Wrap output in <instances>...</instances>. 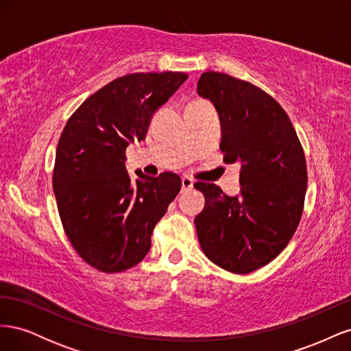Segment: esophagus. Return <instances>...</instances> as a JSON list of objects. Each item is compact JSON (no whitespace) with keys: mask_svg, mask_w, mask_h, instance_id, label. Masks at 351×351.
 Returning a JSON list of instances; mask_svg holds the SVG:
<instances>
[{"mask_svg":"<svg viewBox=\"0 0 351 351\" xmlns=\"http://www.w3.org/2000/svg\"><path fill=\"white\" fill-rule=\"evenodd\" d=\"M193 180L190 178V177H183L182 178V192H187V190H190V189H193Z\"/></svg>","mask_w":351,"mask_h":351,"instance_id":"1","label":"esophagus"}]
</instances>
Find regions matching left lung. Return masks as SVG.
<instances>
[{"mask_svg": "<svg viewBox=\"0 0 351 351\" xmlns=\"http://www.w3.org/2000/svg\"><path fill=\"white\" fill-rule=\"evenodd\" d=\"M199 97L219 115L224 162L240 164V193L195 183L205 208L195 218L200 247L219 268L249 274L274 261L299 226L307 169L289 115L271 95L226 73H202Z\"/></svg>", "mask_w": 351, "mask_h": 351, "instance_id": "8db88e82", "label": "left lung"}]
</instances>
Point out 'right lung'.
<instances>
[{"mask_svg":"<svg viewBox=\"0 0 351 351\" xmlns=\"http://www.w3.org/2000/svg\"><path fill=\"white\" fill-rule=\"evenodd\" d=\"M189 76L133 73L105 84L73 112L57 146L52 186L66 234L79 256L102 272L139 263L182 189L174 173L136 178L125 147L145 141L154 114Z\"/></svg>","mask_w":351,"mask_h":351,"instance_id":"obj_1","label":"right lung"}]
</instances>
